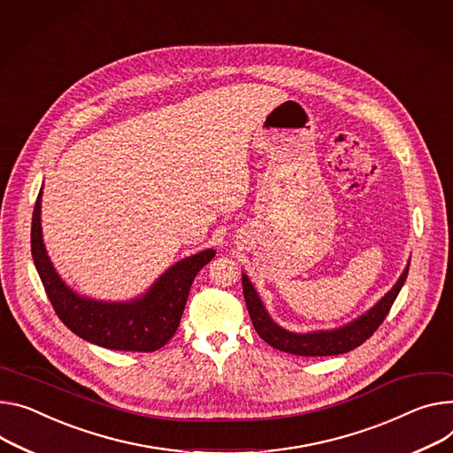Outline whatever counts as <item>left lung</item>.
<instances>
[{
  "label": "left lung",
  "mask_w": 453,
  "mask_h": 453,
  "mask_svg": "<svg viewBox=\"0 0 453 453\" xmlns=\"http://www.w3.org/2000/svg\"><path fill=\"white\" fill-rule=\"evenodd\" d=\"M408 275V266L401 273L399 281L394 285V288L382 297L373 308H370L365 316L357 318L356 321L348 323L335 330H321L311 334H296L275 325L268 311L259 299L254 285L249 281V277L242 273V294H245L247 308L252 319V325L259 337L268 342L275 350H281L294 356H304V357H321V356H339L354 350V348L361 346L372 334L380 326L388 316V311L399 296Z\"/></svg>",
  "instance_id": "8db88e82"
}]
</instances>
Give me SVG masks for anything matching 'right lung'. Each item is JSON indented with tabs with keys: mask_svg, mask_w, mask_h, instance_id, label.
<instances>
[{
	"mask_svg": "<svg viewBox=\"0 0 453 453\" xmlns=\"http://www.w3.org/2000/svg\"><path fill=\"white\" fill-rule=\"evenodd\" d=\"M32 259L58 318L81 339L111 350L154 352L176 334L197 272L214 250H203L170 266L145 296L128 303H107L78 296L54 270L42 235V192L34 204L30 228Z\"/></svg>",
	"mask_w": 453,
	"mask_h": 453,
	"instance_id": "add662e5",
	"label": "right lung"
}]
</instances>
